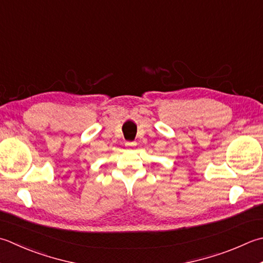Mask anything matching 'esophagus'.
I'll list each match as a JSON object with an SVG mask.
<instances>
[{
  "label": "esophagus",
  "mask_w": 263,
  "mask_h": 263,
  "mask_svg": "<svg viewBox=\"0 0 263 263\" xmlns=\"http://www.w3.org/2000/svg\"><path fill=\"white\" fill-rule=\"evenodd\" d=\"M125 146L126 147H135V146H137V142L136 141H126Z\"/></svg>",
  "instance_id": "esophagus-1"
}]
</instances>
